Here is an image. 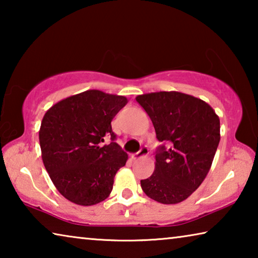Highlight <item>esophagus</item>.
<instances>
[{
  "mask_svg": "<svg viewBox=\"0 0 258 258\" xmlns=\"http://www.w3.org/2000/svg\"><path fill=\"white\" fill-rule=\"evenodd\" d=\"M148 155H149V150H148V148L143 147L141 150L137 152V154L131 155V158H132V159H140V158H143V157H147Z\"/></svg>",
  "mask_w": 258,
  "mask_h": 258,
  "instance_id": "obj_1",
  "label": "esophagus"
}]
</instances>
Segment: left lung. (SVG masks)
Masks as SVG:
<instances>
[{
	"label": "left lung",
	"instance_id": "1",
	"mask_svg": "<svg viewBox=\"0 0 258 258\" xmlns=\"http://www.w3.org/2000/svg\"><path fill=\"white\" fill-rule=\"evenodd\" d=\"M154 124L157 139L171 142L160 147L155 171L141 180L148 197L174 205L189 198L202 184L212 167L220 143V118L204 100L177 91L138 95Z\"/></svg>",
	"mask_w": 258,
	"mask_h": 258
}]
</instances>
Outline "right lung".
Segmentation results:
<instances>
[{"label": "right lung", "instance_id": "right-lung-1", "mask_svg": "<svg viewBox=\"0 0 258 258\" xmlns=\"http://www.w3.org/2000/svg\"><path fill=\"white\" fill-rule=\"evenodd\" d=\"M128 100L87 90L53 104L43 117L38 138L42 160L61 195L80 206L106 200L117 171L128 156L115 142L111 120ZM113 141L103 145L104 138Z\"/></svg>", "mask_w": 258, "mask_h": 258}]
</instances>
